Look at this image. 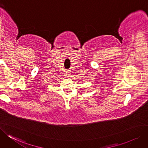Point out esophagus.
<instances>
[{
  "label": "esophagus",
  "instance_id": "esophagus-1",
  "mask_svg": "<svg viewBox=\"0 0 148 148\" xmlns=\"http://www.w3.org/2000/svg\"><path fill=\"white\" fill-rule=\"evenodd\" d=\"M67 75H70V74H69V73H67Z\"/></svg>",
  "mask_w": 148,
  "mask_h": 148
}]
</instances>
